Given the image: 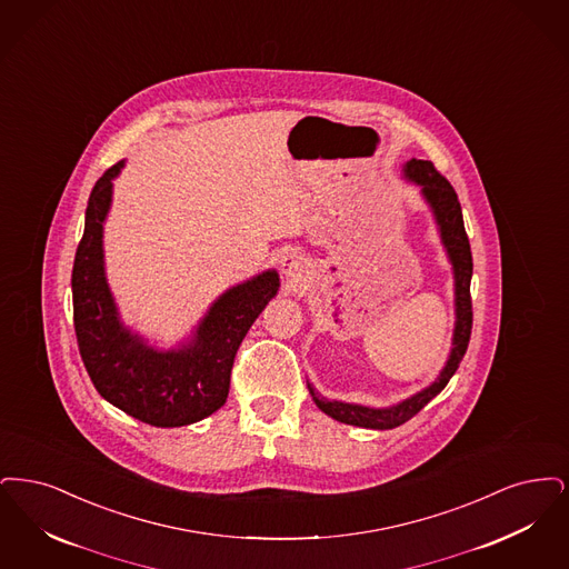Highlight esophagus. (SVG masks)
<instances>
[{
	"label": "esophagus",
	"mask_w": 569,
	"mask_h": 569,
	"mask_svg": "<svg viewBox=\"0 0 569 569\" xmlns=\"http://www.w3.org/2000/svg\"><path fill=\"white\" fill-rule=\"evenodd\" d=\"M306 272H308L306 259H303L297 250H291V252L282 254V259H280V273H282V278H284L287 282L297 284V282L306 276Z\"/></svg>",
	"instance_id": "obj_1"
}]
</instances>
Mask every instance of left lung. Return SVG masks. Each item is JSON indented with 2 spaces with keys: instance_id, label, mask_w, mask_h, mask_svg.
Listing matches in <instances>:
<instances>
[{
  "instance_id": "1",
  "label": "left lung",
  "mask_w": 569,
  "mask_h": 569,
  "mask_svg": "<svg viewBox=\"0 0 569 569\" xmlns=\"http://www.w3.org/2000/svg\"><path fill=\"white\" fill-rule=\"evenodd\" d=\"M401 173L408 182L417 184L420 189V198L427 203V208L433 214V221L440 233V242L445 247L450 270H452V280H455V329H452V345L446 359L445 368L436 376V380L417 391L415 396L406 397L397 401L393 406L387 408H373V406H363V403H350V401H340V399H327L322 397L310 382L308 391L315 399L327 417L363 427V429H396L403 425L406 420L412 419L419 410H422L433 397L438 396L452 373L459 368L468 345H470L471 333V250L466 227H463V212L461 203L457 199L455 189L445 176H440L433 168L431 161L422 159H410L403 163Z\"/></svg>"
}]
</instances>
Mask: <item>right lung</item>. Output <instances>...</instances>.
<instances>
[{"label":"right lung","mask_w":569,"mask_h":569,"mask_svg":"<svg viewBox=\"0 0 569 569\" xmlns=\"http://www.w3.org/2000/svg\"><path fill=\"white\" fill-rule=\"evenodd\" d=\"M112 166L96 182L72 272L78 348L99 396L152 427H182L210 417L227 401L233 357L250 325L280 289L266 270L217 297L193 331L176 347L159 348L124 325L103 261V222L112 206Z\"/></svg>","instance_id":"obj_1"}]
</instances>
